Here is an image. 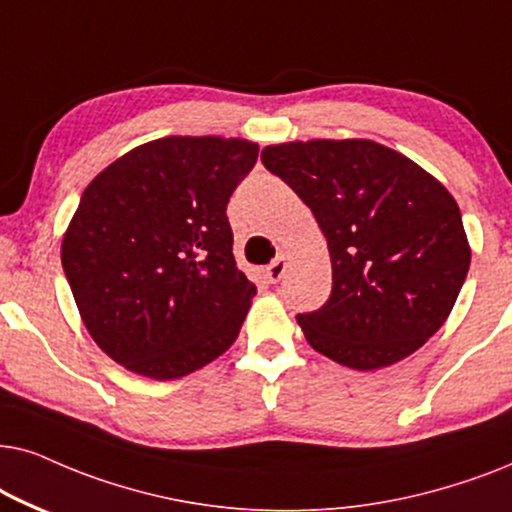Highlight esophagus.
Wrapping results in <instances>:
<instances>
[{
    "label": "esophagus",
    "instance_id": "obj_1",
    "mask_svg": "<svg viewBox=\"0 0 512 512\" xmlns=\"http://www.w3.org/2000/svg\"><path fill=\"white\" fill-rule=\"evenodd\" d=\"M288 264H290V260H288V255H278L274 262L269 264L267 267V278L271 283H278L281 281V278L285 276V271H288Z\"/></svg>",
    "mask_w": 512,
    "mask_h": 512
}]
</instances>
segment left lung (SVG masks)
<instances>
[{
	"label": "left lung",
	"instance_id": "left-lung-1",
	"mask_svg": "<svg viewBox=\"0 0 512 512\" xmlns=\"http://www.w3.org/2000/svg\"><path fill=\"white\" fill-rule=\"evenodd\" d=\"M262 163L311 208L330 252V299L297 316L311 349L360 372L421 349L452 313L470 267L447 187L365 138L267 145Z\"/></svg>",
	"mask_w": 512,
	"mask_h": 512
}]
</instances>
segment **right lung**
Wrapping results in <instances>:
<instances>
[{
	"instance_id": "add662e5",
	"label": "right lung",
	"mask_w": 512,
	"mask_h": 512,
	"mask_svg": "<svg viewBox=\"0 0 512 512\" xmlns=\"http://www.w3.org/2000/svg\"><path fill=\"white\" fill-rule=\"evenodd\" d=\"M260 145L168 135L88 182L60 260L88 335L156 381L187 377L236 342L257 295L234 260L227 203Z\"/></svg>"
}]
</instances>
